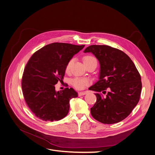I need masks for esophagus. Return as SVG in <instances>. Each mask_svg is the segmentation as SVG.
I'll list each match as a JSON object with an SVG mask.
<instances>
[{
	"label": "esophagus",
	"mask_w": 155,
	"mask_h": 155,
	"mask_svg": "<svg viewBox=\"0 0 155 155\" xmlns=\"http://www.w3.org/2000/svg\"><path fill=\"white\" fill-rule=\"evenodd\" d=\"M87 94L86 91H80L78 93V96H84Z\"/></svg>",
	"instance_id": "34e87169"
}]
</instances>
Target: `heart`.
Listing matches in <instances>:
<instances>
[{
    "label": "heart",
    "mask_w": 155,
    "mask_h": 155,
    "mask_svg": "<svg viewBox=\"0 0 155 155\" xmlns=\"http://www.w3.org/2000/svg\"><path fill=\"white\" fill-rule=\"evenodd\" d=\"M83 62H84V64L85 66L91 63L92 62L96 61V60L94 58H93V56H88V55L84 56L83 58ZM72 62H73V60L71 59L67 64V65L66 66V68H65L67 72L69 71L71 66L72 64ZM88 83L89 82H88V80L85 79V78H75L74 80H72V84L74 87H75L77 89L83 88L86 85H87L88 84Z\"/></svg>",
    "instance_id": "obj_1"
}]
</instances>
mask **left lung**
Here are the masks:
<instances>
[{
  "label": "left lung",
  "mask_w": 155,
  "mask_h": 155,
  "mask_svg": "<svg viewBox=\"0 0 155 155\" xmlns=\"http://www.w3.org/2000/svg\"><path fill=\"white\" fill-rule=\"evenodd\" d=\"M91 53L100 64L99 80L88 89L97 101L90 109L92 117L107 124L126 118L137 104L141 91L140 75L130 58L119 49L106 45H91L84 53Z\"/></svg>",
  "instance_id": "obj_1"
}]
</instances>
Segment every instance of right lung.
I'll list each match as a JSON object with an SVG mask.
<instances>
[{
  "label": "right lung",
  "instance_id": "add662e5",
  "mask_svg": "<svg viewBox=\"0 0 155 155\" xmlns=\"http://www.w3.org/2000/svg\"><path fill=\"white\" fill-rule=\"evenodd\" d=\"M85 45L53 43L35 52L24 71L22 89L25 101L32 112L45 121L59 120L68 114L69 101L78 93L72 88L56 91L67 64Z\"/></svg>",
  "mask_w": 155,
  "mask_h": 155
}]
</instances>
